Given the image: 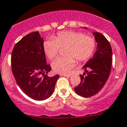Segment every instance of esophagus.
I'll use <instances>...</instances> for the list:
<instances>
[{"instance_id": "esophagus-1", "label": "esophagus", "mask_w": 127, "mask_h": 127, "mask_svg": "<svg viewBox=\"0 0 127 127\" xmlns=\"http://www.w3.org/2000/svg\"><path fill=\"white\" fill-rule=\"evenodd\" d=\"M61 75L64 77H70L71 76V75H70V74H61Z\"/></svg>"}]
</instances>
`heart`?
<instances>
[{
	"mask_svg": "<svg viewBox=\"0 0 127 127\" xmlns=\"http://www.w3.org/2000/svg\"><path fill=\"white\" fill-rule=\"evenodd\" d=\"M96 46L93 37L79 32L65 31L58 32L54 38L45 40L43 48L47 57L52 60L57 56L60 48H66L65 55L67 57L58 58L52 64L55 72L66 74L75 66V59L79 62L88 60L93 55Z\"/></svg>",
	"mask_w": 127,
	"mask_h": 127,
	"instance_id": "heart-1",
	"label": "heart"
}]
</instances>
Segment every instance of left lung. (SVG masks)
Instances as JSON below:
<instances>
[{"mask_svg":"<svg viewBox=\"0 0 127 127\" xmlns=\"http://www.w3.org/2000/svg\"><path fill=\"white\" fill-rule=\"evenodd\" d=\"M93 35L97 42V49L82 67L85 72L80 75V83L74 88L77 94L85 98L95 95L103 88L109 77L112 66V52L109 41L98 32H93Z\"/></svg>","mask_w":127,"mask_h":127,"instance_id":"obj_1","label":"left lung"}]
</instances>
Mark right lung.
Masks as SVG:
<instances>
[{"mask_svg": "<svg viewBox=\"0 0 127 127\" xmlns=\"http://www.w3.org/2000/svg\"><path fill=\"white\" fill-rule=\"evenodd\" d=\"M43 40L38 31L28 34L15 44L11 53V69L16 83L23 92L37 101L52 96L60 75L48 77L52 69L47 64L43 48ZM42 74L43 77L39 75Z\"/></svg>", "mask_w": 127, "mask_h": 127, "instance_id": "1", "label": "right lung"}]
</instances>
